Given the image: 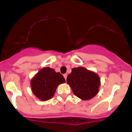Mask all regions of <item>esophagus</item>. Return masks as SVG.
Masks as SVG:
<instances>
[{"mask_svg":"<svg viewBox=\"0 0 132 132\" xmlns=\"http://www.w3.org/2000/svg\"><path fill=\"white\" fill-rule=\"evenodd\" d=\"M63 76H64V77L65 80H66V78H67V74H64V75H63Z\"/></svg>","mask_w":132,"mask_h":132,"instance_id":"1","label":"esophagus"}]
</instances>
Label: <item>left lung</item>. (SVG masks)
I'll return each instance as SVG.
<instances>
[{
  "label": "left lung",
  "instance_id": "8db88e82",
  "mask_svg": "<svg viewBox=\"0 0 132 132\" xmlns=\"http://www.w3.org/2000/svg\"><path fill=\"white\" fill-rule=\"evenodd\" d=\"M66 81L74 95L84 100L94 97L98 94L100 84L99 76L83 67L73 68Z\"/></svg>",
  "mask_w": 132,
  "mask_h": 132
}]
</instances>
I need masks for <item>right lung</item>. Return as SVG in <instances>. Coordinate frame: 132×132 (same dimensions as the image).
<instances>
[{
    "label": "right lung",
    "mask_w": 132,
    "mask_h": 132,
    "mask_svg": "<svg viewBox=\"0 0 132 132\" xmlns=\"http://www.w3.org/2000/svg\"><path fill=\"white\" fill-rule=\"evenodd\" d=\"M65 82V79L60 72L49 67L40 70L31 81L33 93L41 100L52 98L60 84Z\"/></svg>",
    "instance_id": "1"
}]
</instances>
